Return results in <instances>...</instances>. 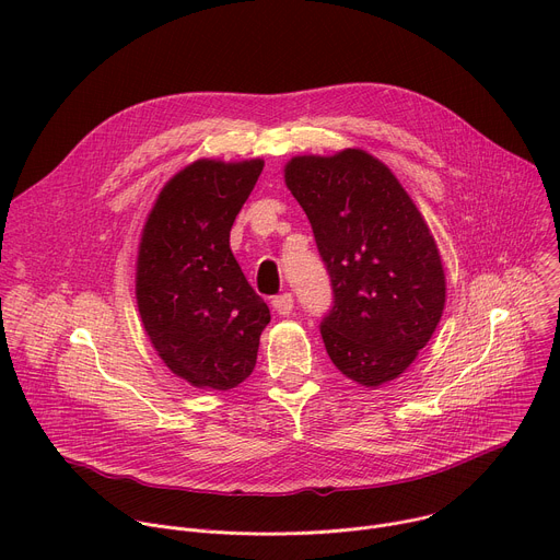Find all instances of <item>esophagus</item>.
I'll return each mask as SVG.
<instances>
[{
  "label": "esophagus",
  "mask_w": 560,
  "mask_h": 560,
  "mask_svg": "<svg viewBox=\"0 0 560 560\" xmlns=\"http://www.w3.org/2000/svg\"><path fill=\"white\" fill-rule=\"evenodd\" d=\"M272 308L277 311V315H290L292 313V308H294V300H292V294L290 292H283V294H279V296H275V302H272Z\"/></svg>",
  "instance_id": "1"
}]
</instances>
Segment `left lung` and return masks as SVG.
<instances>
[{"instance_id":"1","label":"left lung","mask_w":560,"mask_h":560,"mask_svg":"<svg viewBox=\"0 0 560 560\" xmlns=\"http://www.w3.org/2000/svg\"><path fill=\"white\" fill-rule=\"evenodd\" d=\"M285 186L306 211L332 285L328 358L360 387L396 381L430 342L445 306L436 241L387 164L360 148L296 155Z\"/></svg>"}]
</instances>
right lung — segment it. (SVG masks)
Masks as SVG:
<instances>
[{"label": "right lung", "instance_id": "right-lung-1", "mask_svg": "<svg viewBox=\"0 0 560 560\" xmlns=\"http://www.w3.org/2000/svg\"><path fill=\"white\" fill-rule=\"evenodd\" d=\"M264 160H196L160 191L141 230L135 294L162 362L198 389L228 392L254 371L270 308L230 247Z\"/></svg>", "mask_w": 560, "mask_h": 560}]
</instances>
